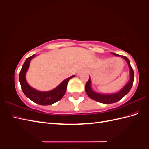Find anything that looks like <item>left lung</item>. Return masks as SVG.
Instances as JSON below:
<instances>
[{
    "label": "left lung",
    "instance_id": "8db88e82",
    "mask_svg": "<svg viewBox=\"0 0 149 149\" xmlns=\"http://www.w3.org/2000/svg\"><path fill=\"white\" fill-rule=\"evenodd\" d=\"M113 54L115 55V56H120V57L124 58L127 62L129 67H130V81H129L128 83L125 85V87L122 88L120 92H117V93H116V94H98V93H96V92H94L91 89L90 78H89L88 80L87 81V83H86L85 87L86 93L87 94L89 97L92 99V100L97 101V102H101V103H104V104L114 103V102H116L119 100H120L122 98H123L125 95H126L129 92H130V91L131 90V88L132 87V86H133V81H134L133 69L131 66L129 59L126 57H125V56L119 55H117L116 54H113Z\"/></svg>",
    "mask_w": 149,
    "mask_h": 149
}]
</instances>
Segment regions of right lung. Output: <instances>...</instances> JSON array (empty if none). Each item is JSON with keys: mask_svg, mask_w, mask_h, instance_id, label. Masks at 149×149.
<instances>
[{"mask_svg": "<svg viewBox=\"0 0 149 149\" xmlns=\"http://www.w3.org/2000/svg\"><path fill=\"white\" fill-rule=\"evenodd\" d=\"M33 55L26 59L25 62L23 65L20 72H19V80L21 85L22 91L29 99L33 102L40 105H50L55 103L62 98L65 93L67 85L69 80L71 78L75 77V75L72 76L67 79H65L59 85L57 88L48 92H41L35 90L32 88L28 84L25 79V74L29 68L30 61L34 57Z\"/></svg>", "mask_w": 149, "mask_h": 149, "instance_id": "right-lung-1", "label": "right lung"}]
</instances>
